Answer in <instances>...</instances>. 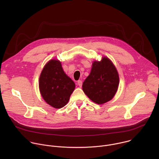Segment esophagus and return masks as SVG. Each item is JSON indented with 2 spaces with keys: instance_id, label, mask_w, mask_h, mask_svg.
Masks as SVG:
<instances>
[{
  "instance_id": "1",
  "label": "esophagus",
  "mask_w": 159,
  "mask_h": 159,
  "mask_svg": "<svg viewBox=\"0 0 159 159\" xmlns=\"http://www.w3.org/2000/svg\"><path fill=\"white\" fill-rule=\"evenodd\" d=\"M77 85L79 86V87H82V80H78V82H77Z\"/></svg>"
}]
</instances>
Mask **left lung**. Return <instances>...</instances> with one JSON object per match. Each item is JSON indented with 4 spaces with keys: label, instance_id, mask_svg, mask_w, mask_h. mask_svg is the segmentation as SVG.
<instances>
[{
    "label": "left lung",
    "instance_id": "8db88e82",
    "mask_svg": "<svg viewBox=\"0 0 159 159\" xmlns=\"http://www.w3.org/2000/svg\"><path fill=\"white\" fill-rule=\"evenodd\" d=\"M120 78L112 62L107 58L94 61L91 71L82 84L87 96L93 102L102 104L111 100L118 89Z\"/></svg>",
    "mask_w": 159,
    "mask_h": 159
}]
</instances>
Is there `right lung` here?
I'll return each instance as SVG.
<instances>
[{"mask_svg":"<svg viewBox=\"0 0 159 159\" xmlns=\"http://www.w3.org/2000/svg\"><path fill=\"white\" fill-rule=\"evenodd\" d=\"M75 87L74 82L65 74L59 60H51L44 65L39 79V88L47 104L57 109L63 107Z\"/></svg>","mask_w":159,"mask_h":159,"instance_id":"obj_1","label":"right lung"}]
</instances>
